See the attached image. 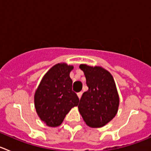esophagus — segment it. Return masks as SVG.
<instances>
[{
	"instance_id": "esophagus-1",
	"label": "esophagus",
	"mask_w": 151,
	"mask_h": 151,
	"mask_svg": "<svg viewBox=\"0 0 151 151\" xmlns=\"http://www.w3.org/2000/svg\"><path fill=\"white\" fill-rule=\"evenodd\" d=\"M78 98H81V97H82V91H80V92H78Z\"/></svg>"
}]
</instances>
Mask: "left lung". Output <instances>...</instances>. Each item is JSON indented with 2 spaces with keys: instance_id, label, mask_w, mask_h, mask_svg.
Returning <instances> with one entry per match:
<instances>
[{
  "instance_id": "left-lung-1",
  "label": "left lung",
  "mask_w": 151,
  "mask_h": 151,
  "mask_svg": "<svg viewBox=\"0 0 151 151\" xmlns=\"http://www.w3.org/2000/svg\"><path fill=\"white\" fill-rule=\"evenodd\" d=\"M88 90L84 92L78 104V110L84 121L91 128L102 127L116 116L119 98L112 75L100 66L81 64Z\"/></svg>"
}]
</instances>
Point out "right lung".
Here are the masks:
<instances>
[{"mask_svg":"<svg viewBox=\"0 0 151 151\" xmlns=\"http://www.w3.org/2000/svg\"><path fill=\"white\" fill-rule=\"evenodd\" d=\"M73 66L56 64L45 75L35 94V106L40 119L47 125L57 127L72 108L78 106L76 93L72 89L69 73Z\"/></svg>","mask_w":151,"mask_h":151,"instance_id":"1","label":"right lung"}]
</instances>
